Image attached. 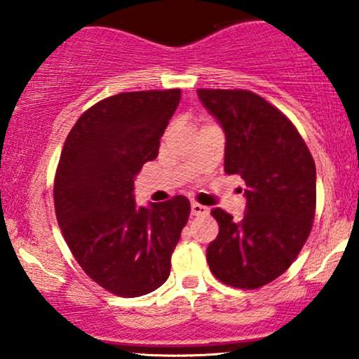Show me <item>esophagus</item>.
I'll return each instance as SVG.
<instances>
[{"label":"esophagus","instance_id":"esophagus-1","mask_svg":"<svg viewBox=\"0 0 359 359\" xmlns=\"http://www.w3.org/2000/svg\"><path fill=\"white\" fill-rule=\"evenodd\" d=\"M191 212H192V216H205V214L209 212V209L199 203H192Z\"/></svg>","mask_w":359,"mask_h":359}]
</instances>
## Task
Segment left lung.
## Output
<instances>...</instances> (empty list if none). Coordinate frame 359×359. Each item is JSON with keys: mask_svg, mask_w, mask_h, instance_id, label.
Returning a JSON list of instances; mask_svg holds the SVG:
<instances>
[{"mask_svg": "<svg viewBox=\"0 0 359 359\" xmlns=\"http://www.w3.org/2000/svg\"><path fill=\"white\" fill-rule=\"evenodd\" d=\"M226 133L224 172L245 180L241 221L221 208L205 250L212 275L229 287L253 290L294 263L316 216V163L297 128L282 111L245 89H197Z\"/></svg>", "mask_w": 359, "mask_h": 359, "instance_id": "1", "label": "left lung"}]
</instances>
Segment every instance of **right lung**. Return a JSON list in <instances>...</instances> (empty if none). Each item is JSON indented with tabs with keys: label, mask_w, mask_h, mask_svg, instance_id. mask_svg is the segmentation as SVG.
I'll return each instance as SVG.
<instances>
[{
	"label": "right lung",
	"mask_w": 359,
	"mask_h": 359,
	"mask_svg": "<svg viewBox=\"0 0 359 359\" xmlns=\"http://www.w3.org/2000/svg\"><path fill=\"white\" fill-rule=\"evenodd\" d=\"M179 102L180 89L114 94L81 114L62 148L53 180L60 231L86 275L119 297L165 282L191 214L184 196L150 208L133 196Z\"/></svg>",
	"instance_id": "add662e5"
}]
</instances>
